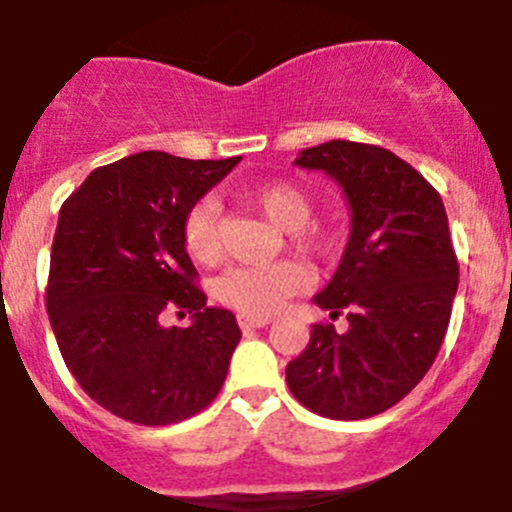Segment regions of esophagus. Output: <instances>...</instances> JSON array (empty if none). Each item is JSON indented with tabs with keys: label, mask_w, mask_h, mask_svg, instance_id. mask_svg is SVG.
Segmentation results:
<instances>
[{
	"label": "esophagus",
	"mask_w": 512,
	"mask_h": 512,
	"mask_svg": "<svg viewBox=\"0 0 512 512\" xmlns=\"http://www.w3.org/2000/svg\"><path fill=\"white\" fill-rule=\"evenodd\" d=\"M242 330H255V327H267L272 322V317H257V315H237Z\"/></svg>",
	"instance_id": "obj_1"
}]
</instances>
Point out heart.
<instances>
[{"label":"heart","instance_id":"obj_1","mask_svg":"<svg viewBox=\"0 0 512 512\" xmlns=\"http://www.w3.org/2000/svg\"><path fill=\"white\" fill-rule=\"evenodd\" d=\"M242 200L260 210L280 230L290 232V245L310 260H327L335 252V235L310 225L315 200L305 187L287 180L262 182L242 192ZM187 252L200 265L220 257V205L210 197L195 202L182 222ZM310 287V272L297 262H277L267 267H232L217 280V297L245 315L267 317L282 310L287 300Z\"/></svg>","mask_w":512,"mask_h":512}]
</instances>
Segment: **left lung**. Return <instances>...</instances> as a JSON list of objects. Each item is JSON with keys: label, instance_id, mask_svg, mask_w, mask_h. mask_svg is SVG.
<instances>
[{"label": "left lung", "instance_id": "left-lung-1", "mask_svg": "<svg viewBox=\"0 0 512 512\" xmlns=\"http://www.w3.org/2000/svg\"><path fill=\"white\" fill-rule=\"evenodd\" d=\"M342 187L350 240L315 305L345 332L312 325L310 342L287 365L290 393L312 413L362 420L385 413L430 370L445 340L458 257L438 190L390 150L330 140L295 160Z\"/></svg>", "mask_w": 512, "mask_h": 512}]
</instances>
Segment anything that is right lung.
Listing matches in <instances>:
<instances>
[{"label": "right lung", "instance_id": "obj_1", "mask_svg": "<svg viewBox=\"0 0 512 512\" xmlns=\"http://www.w3.org/2000/svg\"><path fill=\"white\" fill-rule=\"evenodd\" d=\"M237 162L140 152L97 167L59 210L49 322L79 388L117 418L172 425L220 393L242 332L207 307L182 222ZM167 309L193 325L165 328Z\"/></svg>", "mask_w": 512, "mask_h": 512}]
</instances>
